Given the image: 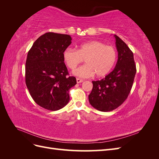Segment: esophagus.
Instances as JSON below:
<instances>
[{"label":"esophagus","instance_id":"obj_1","mask_svg":"<svg viewBox=\"0 0 159 159\" xmlns=\"http://www.w3.org/2000/svg\"><path fill=\"white\" fill-rule=\"evenodd\" d=\"M76 81H77V83L78 84H80V83H81V82H83V80H81V79H80V78H77L76 79Z\"/></svg>","mask_w":159,"mask_h":159}]
</instances>
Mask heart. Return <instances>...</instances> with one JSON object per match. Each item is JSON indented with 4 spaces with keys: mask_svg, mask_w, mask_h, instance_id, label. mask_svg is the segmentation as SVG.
<instances>
[{
    "mask_svg": "<svg viewBox=\"0 0 159 159\" xmlns=\"http://www.w3.org/2000/svg\"><path fill=\"white\" fill-rule=\"evenodd\" d=\"M63 57L67 66L74 70L84 59L85 63L73 71L80 78H87L95 75L97 78L106 75L111 70L117 60V52L111 46L99 41H89L77 46V50L68 48Z\"/></svg>",
    "mask_w": 159,
    "mask_h": 159,
    "instance_id": "1",
    "label": "heart"
}]
</instances>
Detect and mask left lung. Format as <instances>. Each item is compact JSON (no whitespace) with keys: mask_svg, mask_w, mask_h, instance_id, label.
Listing matches in <instances>:
<instances>
[{"mask_svg":"<svg viewBox=\"0 0 159 159\" xmlns=\"http://www.w3.org/2000/svg\"><path fill=\"white\" fill-rule=\"evenodd\" d=\"M118 52V60L114 70L98 81H93V89L89 95L92 107L100 111H111L120 106L132 88L136 66L133 53L117 35H114Z\"/></svg>","mask_w":159,"mask_h":159,"instance_id":"1","label":"left lung"}]
</instances>
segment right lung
Instances as JSON below:
<instances>
[{
    "mask_svg": "<svg viewBox=\"0 0 159 159\" xmlns=\"http://www.w3.org/2000/svg\"><path fill=\"white\" fill-rule=\"evenodd\" d=\"M71 43L68 34L47 32L34 42L28 52L26 85L34 101L48 110L57 111L68 104L69 89L77 84L68 76L63 53Z\"/></svg>",
    "mask_w": 159,
    "mask_h": 159,
    "instance_id": "obj_1",
    "label": "right lung"
}]
</instances>
